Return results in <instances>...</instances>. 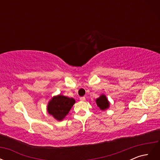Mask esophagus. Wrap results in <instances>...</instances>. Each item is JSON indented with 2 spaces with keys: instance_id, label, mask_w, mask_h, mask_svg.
Returning a JSON list of instances; mask_svg holds the SVG:
<instances>
[{
  "instance_id": "esophagus-1",
  "label": "esophagus",
  "mask_w": 160,
  "mask_h": 160,
  "mask_svg": "<svg viewBox=\"0 0 160 160\" xmlns=\"http://www.w3.org/2000/svg\"><path fill=\"white\" fill-rule=\"evenodd\" d=\"M80 101H85V97H81V98H80Z\"/></svg>"
}]
</instances>
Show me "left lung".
<instances>
[{"mask_svg":"<svg viewBox=\"0 0 160 160\" xmlns=\"http://www.w3.org/2000/svg\"><path fill=\"white\" fill-rule=\"evenodd\" d=\"M95 102L98 107L102 111L108 109L110 106L109 101L105 94H101L98 99H96Z\"/></svg>","mask_w":160,"mask_h":160,"instance_id":"8db88e82","label":"left lung"}]
</instances>
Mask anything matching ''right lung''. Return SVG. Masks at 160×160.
Masks as SVG:
<instances>
[{
  "mask_svg": "<svg viewBox=\"0 0 160 160\" xmlns=\"http://www.w3.org/2000/svg\"><path fill=\"white\" fill-rule=\"evenodd\" d=\"M75 103V100L73 98L61 94L53 96L47 104V112L53 118L60 122L69 113Z\"/></svg>",
  "mask_w": 160,
  "mask_h": 160,
  "instance_id": "obj_1",
  "label": "right lung"
}]
</instances>
